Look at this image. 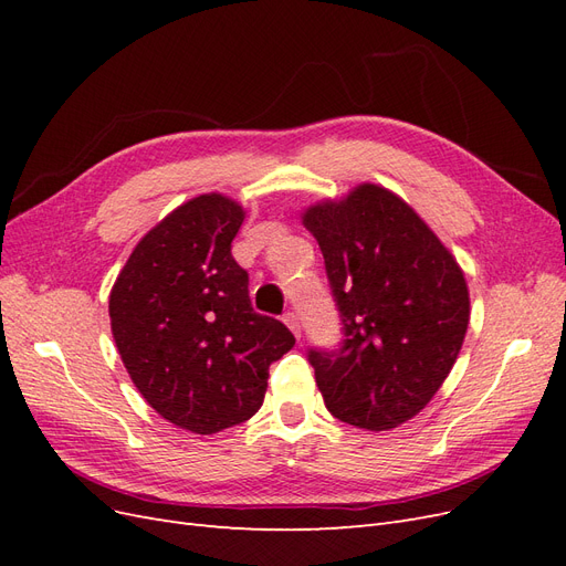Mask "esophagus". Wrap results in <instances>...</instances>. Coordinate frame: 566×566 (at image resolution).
<instances>
[{
  "label": "esophagus",
  "instance_id": "obj_1",
  "mask_svg": "<svg viewBox=\"0 0 566 566\" xmlns=\"http://www.w3.org/2000/svg\"><path fill=\"white\" fill-rule=\"evenodd\" d=\"M283 321L290 331L295 333V337H302V325H300V316L295 312H285L283 314Z\"/></svg>",
  "mask_w": 566,
  "mask_h": 566
}]
</instances>
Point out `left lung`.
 Returning <instances> with one entry per match:
<instances>
[{
	"label": "left lung",
	"mask_w": 566,
	"mask_h": 566,
	"mask_svg": "<svg viewBox=\"0 0 566 566\" xmlns=\"http://www.w3.org/2000/svg\"><path fill=\"white\" fill-rule=\"evenodd\" d=\"M342 318L339 349H312L325 408L364 430H391L432 401L470 323L465 273L397 193L361 184L306 208Z\"/></svg>",
	"instance_id": "left-lung-1"
}]
</instances>
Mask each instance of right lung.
<instances>
[{
  "instance_id": "right-lung-1",
  "label": "right lung",
  "mask_w": 566,
  "mask_h": 566,
  "mask_svg": "<svg viewBox=\"0 0 566 566\" xmlns=\"http://www.w3.org/2000/svg\"><path fill=\"white\" fill-rule=\"evenodd\" d=\"M245 210L221 193L179 205L129 254L111 290L115 347L150 408L214 434L260 410L269 366L293 349L285 325L252 310L231 243Z\"/></svg>"
}]
</instances>
